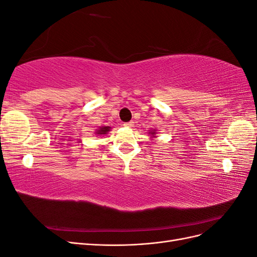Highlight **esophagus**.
<instances>
[{"instance_id": "obj_1", "label": "esophagus", "mask_w": 257, "mask_h": 257, "mask_svg": "<svg viewBox=\"0 0 257 257\" xmlns=\"http://www.w3.org/2000/svg\"><path fill=\"white\" fill-rule=\"evenodd\" d=\"M124 125L127 126V127H133V126H134V122H133V121H130V122L124 124Z\"/></svg>"}]
</instances>
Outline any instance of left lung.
<instances>
[{
  "mask_svg": "<svg viewBox=\"0 0 257 257\" xmlns=\"http://www.w3.org/2000/svg\"><path fill=\"white\" fill-rule=\"evenodd\" d=\"M153 134H154V133H153Z\"/></svg>",
  "mask_w": 257,
  "mask_h": 257,
  "instance_id": "obj_1",
  "label": "left lung"
}]
</instances>
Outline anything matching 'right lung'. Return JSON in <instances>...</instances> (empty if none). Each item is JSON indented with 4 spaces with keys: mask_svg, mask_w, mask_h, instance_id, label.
Here are the masks:
<instances>
[{
    "mask_svg": "<svg viewBox=\"0 0 257 257\" xmlns=\"http://www.w3.org/2000/svg\"><path fill=\"white\" fill-rule=\"evenodd\" d=\"M109 126H105V127H100V130H98V132H97V134H106L108 131H109Z\"/></svg>",
    "mask_w": 257,
    "mask_h": 257,
    "instance_id": "1",
    "label": "right lung"
}]
</instances>
